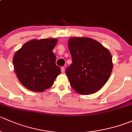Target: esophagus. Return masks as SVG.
Returning <instances> with one entry per match:
<instances>
[{
	"label": "esophagus",
	"instance_id": "esophagus-1",
	"mask_svg": "<svg viewBox=\"0 0 132 132\" xmlns=\"http://www.w3.org/2000/svg\"><path fill=\"white\" fill-rule=\"evenodd\" d=\"M61 72L62 73H64V71H65V68H64V67H61Z\"/></svg>",
	"mask_w": 132,
	"mask_h": 132
}]
</instances>
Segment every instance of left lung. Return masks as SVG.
I'll list each match as a JSON object with an SVG mask.
<instances>
[{"instance_id":"1","label":"left lung","mask_w":132,"mask_h":132,"mask_svg":"<svg viewBox=\"0 0 132 132\" xmlns=\"http://www.w3.org/2000/svg\"><path fill=\"white\" fill-rule=\"evenodd\" d=\"M72 63L66 70L71 87L82 95L94 93L108 81L113 69L110 52L100 43L87 37L68 40Z\"/></svg>"}]
</instances>
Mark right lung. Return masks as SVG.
<instances>
[{
	"instance_id": "obj_1",
	"label": "right lung",
	"mask_w": 132,
	"mask_h": 132,
	"mask_svg": "<svg viewBox=\"0 0 132 132\" xmlns=\"http://www.w3.org/2000/svg\"><path fill=\"white\" fill-rule=\"evenodd\" d=\"M57 41L56 39L31 40L15 53L13 59L15 73L27 89L43 92L52 86L61 73L52 52Z\"/></svg>"
}]
</instances>
